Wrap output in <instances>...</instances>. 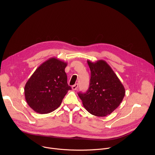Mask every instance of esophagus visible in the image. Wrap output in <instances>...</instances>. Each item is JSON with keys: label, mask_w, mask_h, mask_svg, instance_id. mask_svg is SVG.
<instances>
[{"label": "esophagus", "mask_w": 155, "mask_h": 155, "mask_svg": "<svg viewBox=\"0 0 155 155\" xmlns=\"http://www.w3.org/2000/svg\"><path fill=\"white\" fill-rule=\"evenodd\" d=\"M78 84L77 83H76V84H75L74 85H73V86H72V90H76L77 89V87H78Z\"/></svg>", "instance_id": "obj_1"}]
</instances>
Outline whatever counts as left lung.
<instances>
[{
  "label": "left lung",
  "instance_id": "8db88e82",
  "mask_svg": "<svg viewBox=\"0 0 155 155\" xmlns=\"http://www.w3.org/2000/svg\"><path fill=\"white\" fill-rule=\"evenodd\" d=\"M91 71L90 87L78 96L87 111L97 117L110 115L120 105L124 95V87L110 66L104 60L87 61Z\"/></svg>",
  "mask_w": 155,
  "mask_h": 155
}]
</instances>
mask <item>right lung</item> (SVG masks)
<instances>
[{
    "label": "right lung",
    "instance_id": "right-lung-1",
    "mask_svg": "<svg viewBox=\"0 0 155 155\" xmlns=\"http://www.w3.org/2000/svg\"><path fill=\"white\" fill-rule=\"evenodd\" d=\"M67 63L51 58L35 70L25 86L29 106L37 113L45 114L57 109L72 88L65 72Z\"/></svg>",
    "mask_w": 155,
    "mask_h": 155
}]
</instances>
